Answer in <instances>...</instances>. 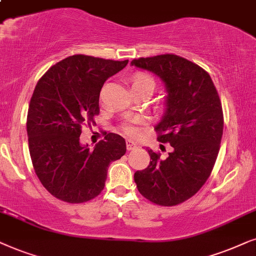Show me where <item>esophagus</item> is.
<instances>
[{
	"mask_svg": "<svg viewBox=\"0 0 256 256\" xmlns=\"http://www.w3.org/2000/svg\"><path fill=\"white\" fill-rule=\"evenodd\" d=\"M136 148H137V144H136L134 140H130V139L126 140V148H128V151H131V150H134Z\"/></svg>",
	"mask_w": 256,
	"mask_h": 256,
	"instance_id": "esophagus-1",
	"label": "esophagus"
}]
</instances>
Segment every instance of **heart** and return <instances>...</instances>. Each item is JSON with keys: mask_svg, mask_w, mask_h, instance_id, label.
I'll return each mask as SVG.
<instances>
[{"mask_svg": "<svg viewBox=\"0 0 256 256\" xmlns=\"http://www.w3.org/2000/svg\"><path fill=\"white\" fill-rule=\"evenodd\" d=\"M132 88L134 90H142V88H148L150 91H154L156 88V80H153L151 74L144 71H138V72L134 74L130 78ZM140 118H131L125 122H122V130L128 136H137L138 134V128L136 125L140 122Z\"/></svg>", "mask_w": 256, "mask_h": 256, "instance_id": "heart-1", "label": "heart"}]
</instances>
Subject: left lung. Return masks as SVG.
I'll use <instances>...</instances> for the list:
<instances>
[{
  "label": "left lung",
  "mask_w": 256,
  "mask_h": 256,
  "mask_svg": "<svg viewBox=\"0 0 256 256\" xmlns=\"http://www.w3.org/2000/svg\"><path fill=\"white\" fill-rule=\"evenodd\" d=\"M131 64L165 83L168 108L156 132L159 142L172 146L166 158L148 150L151 162L134 173V182L156 205H179L202 188L216 164L224 132L219 94L207 71L176 54L140 57Z\"/></svg>",
  "instance_id": "left-lung-1"
}]
</instances>
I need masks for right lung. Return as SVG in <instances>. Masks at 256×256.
I'll return each mask as SVG.
<instances>
[{"instance_id":"obj_1","label":"right lung","mask_w":256,"mask_h":256,"mask_svg":"<svg viewBox=\"0 0 256 256\" xmlns=\"http://www.w3.org/2000/svg\"><path fill=\"white\" fill-rule=\"evenodd\" d=\"M128 60L74 54L51 66L30 100L26 132L36 176L54 198L70 204L94 199L104 190L111 162L126 152L125 139L105 132L94 150L82 145V126L100 114L105 80Z\"/></svg>"}]
</instances>
